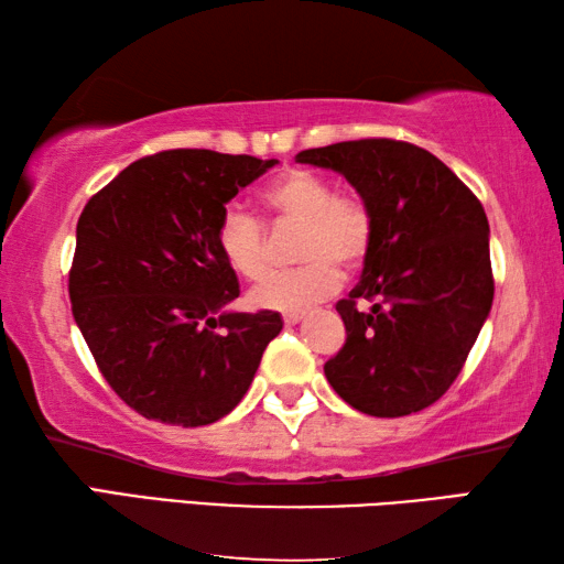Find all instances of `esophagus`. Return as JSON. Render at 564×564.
<instances>
[{"instance_id": "esophagus-1", "label": "esophagus", "mask_w": 564, "mask_h": 564, "mask_svg": "<svg viewBox=\"0 0 564 564\" xmlns=\"http://www.w3.org/2000/svg\"><path fill=\"white\" fill-rule=\"evenodd\" d=\"M303 313H289V316H283V323L285 326H295V323H301Z\"/></svg>"}]
</instances>
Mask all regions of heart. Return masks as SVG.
<instances>
[{
  "instance_id": "heart-1",
  "label": "heart",
  "mask_w": 564,
  "mask_h": 564,
  "mask_svg": "<svg viewBox=\"0 0 564 564\" xmlns=\"http://www.w3.org/2000/svg\"><path fill=\"white\" fill-rule=\"evenodd\" d=\"M261 204L275 221L301 226L295 256L301 269L273 273L248 293L259 311L299 313L338 289L340 271L350 273L366 261L373 241V218L356 196L336 194L326 176L308 169H289L263 188ZM216 246L236 275L259 281L269 269L263 226L241 212H226Z\"/></svg>"
}]
</instances>
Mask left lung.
Listing matches in <instances>:
<instances>
[{
    "label": "left lung",
    "instance_id": "8db88e82",
    "mask_svg": "<svg viewBox=\"0 0 564 564\" xmlns=\"http://www.w3.org/2000/svg\"><path fill=\"white\" fill-rule=\"evenodd\" d=\"M336 171L373 218L362 273L336 311L346 346L326 370L360 413L400 417L433 405L460 373L492 308L490 226L480 202L431 151L393 139L295 154ZM370 300L368 312L355 303Z\"/></svg>",
    "mask_w": 564,
    "mask_h": 564
}]
</instances>
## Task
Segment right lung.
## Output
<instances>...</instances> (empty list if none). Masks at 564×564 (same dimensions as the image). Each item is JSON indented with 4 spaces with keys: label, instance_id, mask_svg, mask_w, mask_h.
Segmentation results:
<instances>
[{
    "label": "right lung",
    "instance_id": "obj_1",
    "mask_svg": "<svg viewBox=\"0 0 564 564\" xmlns=\"http://www.w3.org/2000/svg\"><path fill=\"white\" fill-rule=\"evenodd\" d=\"M279 159L174 149L139 159L76 224V326L123 403L198 427L241 403L281 313H238V279L216 246L226 204Z\"/></svg>",
    "mask_w": 564,
    "mask_h": 564
}]
</instances>
